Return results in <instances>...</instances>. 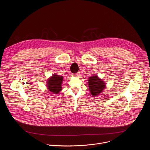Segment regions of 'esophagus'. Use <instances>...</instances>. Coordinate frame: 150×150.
<instances>
[{"instance_id": "34e87169", "label": "esophagus", "mask_w": 150, "mask_h": 150, "mask_svg": "<svg viewBox=\"0 0 150 150\" xmlns=\"http://www.w3.org/2000/svg\"><path fill=\"white\" fill-rule=\"evenodd\" d=\"M73 76H74L79 77V76H80V74H79V72H78V73H76V74H74V75H73Z\"/></svg>"}]
</instances>
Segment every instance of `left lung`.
Listing matches in <instances>:
<instances>
[{
	"mask_svg": "<svg viewBox=\"0 0 150 150\" xmlns=\"http://www.w3.org/2000/svg\"><path fill=\"white\" fill-rule=\"evenodd\" d=\"M88 87L91 95L97 96L105 88V83L102 79H100L96 75L90 76L88 78Z\"/></svg>",
	"mask_w": 150,
	"mask_h": 150,
	"instance_id": "obj_1",
	"label": "left lung"
}]
</instances>
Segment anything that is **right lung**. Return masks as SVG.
Returning <instances> with one entry per match:
<instances>
[{
  "mask_svg": "<svg viewBox=\"0 0 150 150\" xmlns=\"http://www.w3.org/2000/svg\"><path fill=\"white\" fill-rule=\"evenodd\" d=\"M63 76L59 75L53 74L47 82V87L49 91L54 94H57L62 90V83L63 81Z\"/></svg>",
  "mask_w": 150,
  "mask_h": 150,
  "instance_id": "obj_1",
  "label": "right lung"
}]
</instances>
